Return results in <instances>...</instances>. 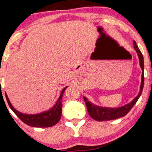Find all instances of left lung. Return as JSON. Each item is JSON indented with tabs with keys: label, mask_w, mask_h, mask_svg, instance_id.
I'll use <instances>...</instances> for the list:
<instances>
[{
	"label": "left lung",
	"mask_w": 152,
	"mask_h": 152,
	"mask_svg": "<svg viewBox=\"0 0 152 152\" xmlns=\"http://www.w3.org/2000/svg\"><path fill=\"white\" fill-rule=\"evenodd\" d=\"M133 45H134V48L136 50L137 55L139 56V59H140V64L142 69V82H141L140 86V91L139 94L137 97L133 99L131 103H129L127 105L122 106L120 107H114V108H111V107H100V106L95 105L94 104L91 103L90 101H88L86 97L83 96L84 101L86 104V107L88 110V113L89 115L94 120L97 121H107V120H116L126 115L128 113L130 110L132 108L134 104L137 103L139 98H140L141 94L142 93V90L144 88V58L142 55V52H140V49L138 48L136 42H133Z\"/></svg>",
	"instance_id": "left-lung-1"
}]
</instances>
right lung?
Returning a JSON list of instances; mask_svg holds the SVG:
<instances>
[{
	"mask_svg": "<svg viewBox=\"0 0 152 152\" xmlns=\"http://www.w3.org/2000/svg\"><path fill=\"white\" fill-rule=\"evenodd\" d=\"M68 87H65L63 89L60 95L59 98L56 101L54 107L49 109V110L45 111V112L39 113V114L34 115H28L24 114L17 110H15L10 103V100L8 99V97L5 93V98H6L7 102H8L9 107L13 111L15 114L17 115L24 123L26 125L31 126V127H49L55 125L57 122L59 121L61 117V110H62V96H63L64 92L66 88Z\"/></svg>",
	"mask_w": 152,
	"mask_h": 152,
	"instance_id": "right-lung-1",
	"label": "right lung"
}]
</instances>
